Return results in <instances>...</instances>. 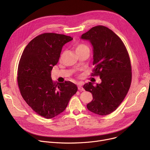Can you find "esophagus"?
Masks as SVG:
<instances>
[{
	"label": "esophagus",
	"mask_w": 150,
	"mask_h": 150,
	"mask_svg": "<svg viewBox=\"0 0 150 150\" xmlns=\"http://www.w3.org/2000/svg\"><path fill=\"white\" fill-rule=\"evenodd\" d=\"M78 89L79 90V91H84V89H83V86H82V84L81 83H79L78 84Z\"/></svg>",
	"instance_id": "obj_1"
}]
</instances>
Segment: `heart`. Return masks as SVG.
I'll return each instance as SVG.
<instances>
[{
    "label": "heart",
    "instance_id": "heart-1",
    "mask_svg": "<svg viewBox=\"0 0 150 150\" xmlns=\"http://www.w3.org/2000/svg\"><path fill=\"white\" fill-rule=\"evenodd\" d=\"M88 48V47L87 45H86L85 44H77L76 45V47H75V50H76V52L80 51V50H83L84 49H87Z\"/></svg>",
    "mask_w": 150,
    "mask_h": 150
}]
</instances>
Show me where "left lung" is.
<instances>
[{
  "mask_svg": "<svg viewBox=\"0 0 150 150\" xmlns=\"http://www.w3.org/2000/svg\"><path fill=\"white\" fill-rule=\"evenodd\" d=\"M80 38L91 44L95 66L92 75H99L101 80L96 86L91 82L83 86L93 97L87 108L98 115L109 114L121 104L130 88L132 73L128 53L121 39L105 26L92 27Z\"/></svg>",
  "mask_w": 150,
  "mask_h": 150,
  "instance_id": "8db88e82",
  "label": "left lung"
}]
</instances>
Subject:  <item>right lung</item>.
I'll use <instances>...</instances> for the list:
<instances>
[{
    "label": "right lung",
    "mask_w": 150,
    "mask_h": 150,
    "mask_svg": "<svg viewBox=\"0 0 150 150\" xmlns=\"http://www.w3.org/2000/svg\"><path fill=\"white\" fill-rule=\"evenodd\" d=\"M72 39L53 33L40 35L28 44L21 57L18 82L21 96L35 112L45 119L64 111L77 91L74 83H53L51 77L62 47Z\"/></svg>",
    "instance_id": "1"
}]
</instances>
